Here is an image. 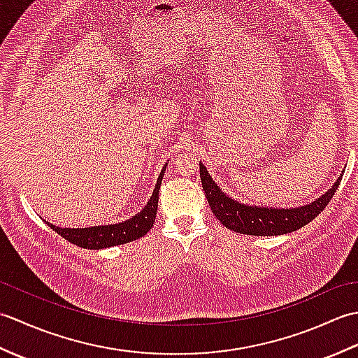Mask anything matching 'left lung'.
<instances>
[{
	"instance_id": "1",
	"label": "left lung",
	"mask_w": 358,
	"mask_h": 358,
	"mask_svg": "<svg viewBox=\"0 0 358 358\" xmlns=\"http://www.w3.org/2000/svg\"><path fill=\"white\" fill-rule=\"evenodd\" d=\"M341 173H343V171H341ZM200 177L210 210L214 212V215L222 222L223 226L238 234L257 235V237H272V235L294 232L306 226L309 222H313L328 206L343 175H340L328 191L322 196H318L315 201L303 204V206L299 208L255 206V204L234 200L232 196L223 192L215 181L212 180L208 169L201 162Z\"/></svg>"
}]
</instances>
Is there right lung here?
<instances>
[{"mask_svg":"<svg viewBox=\"0 0 358 358\" xmlns=\"http://www.w3.org/2000/svg\"><path fill=\"white\" fill-rule=\"evenodd\" d=\"M167 163L164 164L162 172L158 175L155 189L154 192H152V196L146 206H144L138 214H135L132 218L126 220V222H120L115 224L90 226V227H59L48 222L45 223H48L50 229L55 231L58 235H62L64 240L73 243L75 246H80L85 249L98 250V249L124 245V243L138 240L140 237H144L155 223L159 186H162Z\"/></svg>","mask_w":358,"mask_h":358,"instance_id":"1","label":"right lung"}]
</instances>
